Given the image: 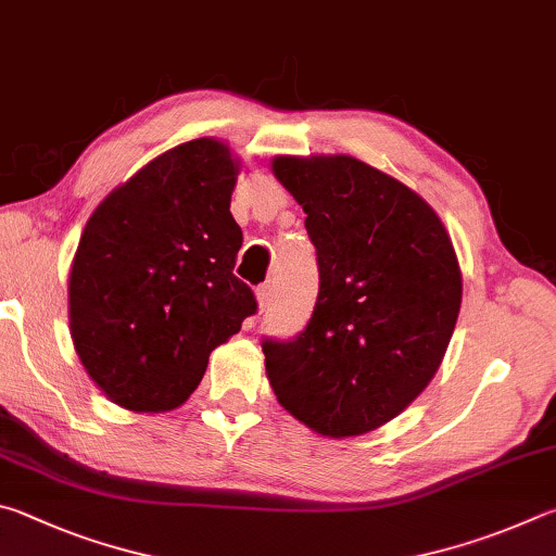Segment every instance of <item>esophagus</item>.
<instances>
[{"instance_id":"1","label":"esophagus","mask_w":556,"mask_h":556,"mask_svg":"<svg viewBox=\"0 0 556 556\" xmlns=\"http://www.w3.org/2000/svg\"><path fill=\"white\" fill-rule=\"evenodd\" d=\"M256 303L261 313H266V309L273 305V288L270 286H261L256 290Z\"/></svg>"}]
</instances>
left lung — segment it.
I'll list each match as a JSON object with an SVG mask.
<instances>
[{"label":"left lung","instance_id":"obj_1","mask_svg":"<svg viewBox=\"0 0 556 556\" xmlns=\"http://www.w3.org/2000/svg\"><path fill=\"white\" fill-rule=\"evenodd\" d=\"M305 210L319 295L293 342H263L278 403L344 440L401 415L440 368L462 307V268L430 204L354 155H276Z\"/></svg>","mask_w":556,"mask_h":556}]
</instances>
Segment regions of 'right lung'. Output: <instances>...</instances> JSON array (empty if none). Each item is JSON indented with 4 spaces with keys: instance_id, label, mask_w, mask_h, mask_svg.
<instances>
[{
    "instance_id": "right-lung-1",
    "label": "right lung",
    "mask_w": 556,
    "mask_h": 556,
    "mask_svg": "<svg viewBox=\"0 0 556 556\" xmlns=\"http://www.w3.org/2000/svg\"><path fill=\"white\" fill-rule=\"evenodd\" d=\"M239 159L212 136L155 155L97 204L67 278L77 358L114 405L170 413L256 313L233 276Z\"/></svg>"
}]
</instances>
